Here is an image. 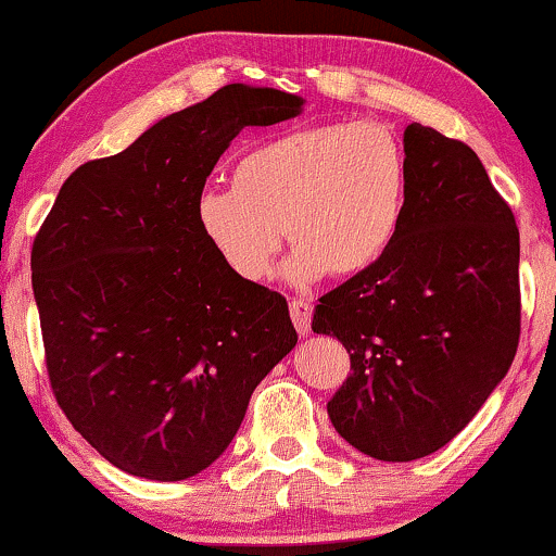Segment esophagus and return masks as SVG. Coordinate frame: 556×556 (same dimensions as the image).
Instances as JSON below:
<instances>
[{"instance_id":"esophagus-1","label":"esophagus","mask_w":556,"mask_h":556,"mask_svg":"<svg viewBox=\"0 0 556 556\" xmlns=\"http://www.w3.org/2000/svg\"><path fill=\"white\" fill-rule=\"evenodd\" d=\"M290 316H292V324H295L300 337H307V331H311V316H313L311 303H307V300H292Z\"/></svg>"}]
</instances>
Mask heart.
Here are the masks:
<instances>
[{"instance_id":"obj_1","label":"heart","mask_w":556,"mask_h":556,"mask_svg":"<svg viewBox=\"0 0 556 556\" xmlns=\"http://www.w3.org/2000/svg\"><path fill=\"white\" fill-rule=\"evenodd\" d=\"M409 199L406 150L391 126L337 122L295 126L238 157L232 184L197 197V225L243 282L277 269L287 232L295 256L287 277L359 274L396 243Z\"/></svg>"}]
</instances>
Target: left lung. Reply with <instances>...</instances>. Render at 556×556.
Segmentation results:
<instances>
[{"instance_id": "8db88e82", "label": "left lung", "mask_w": 556, "mask_h": 556, "mask_svg": "<svg viewBox=\"0 0 556 556\" xmlns=\"http://www.w3.org/2000/svg\"><path fill=\"white\" fill-rule=\"evenodd\" d=\"M409 199L396 243L326 292L313 331L337 337L352 372L329 401L346 443L417 460L471 422L510 370L520 337V236L469 144L404 131Z\"/></svg>"}]
</instances>
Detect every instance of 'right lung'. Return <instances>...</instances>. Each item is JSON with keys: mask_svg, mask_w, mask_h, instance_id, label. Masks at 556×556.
<instances>
[{"mask_svg": "<svg viewBox=\"0 0 556 556\" xmlns=\"http://www.w3.org/2000/svg\"><path fill=\"white\" fill-rule=\"evenodd\" d=\"M300 111L303 98L274 87H219L118 155L79 165L33 240L53 396L116 469L197 477L298 344L287 300L227 269L193 206L245 126Z\"/></svg>", "mask_w": 556, "mask_h": 556, "instance_id": "obj_1", "label": "right lung"}]
</instances>
